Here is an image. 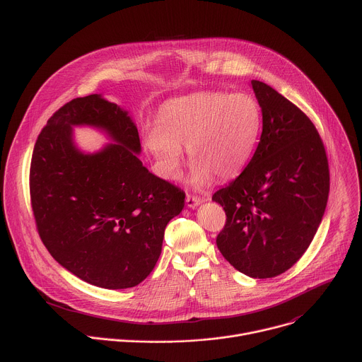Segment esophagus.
Wrapping results in <instances>:
<instances>
[{
	"mask_svg": "<svg viewBox=\"0 0 362 362\" xmlns=\"http://www.w3.org/2000/svg\"><path fill=\"white\" fill-rule=\"evenodd\" d=\"M209 199H211L209 194L202 196V197L187 194V196H186V204H187V208H192V209H193V208H196V206H199L200 203H203V202H206V200H209Z\"/></svg>",
	"mask_w": 362,
	"mask_h": 362,
	"instance_id": "1",
	"label": "esophagus"
}]
</instances>
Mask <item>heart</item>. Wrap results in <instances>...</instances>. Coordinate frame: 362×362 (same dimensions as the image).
<instances>
[{
    "mask_svg": "<svg viewBox=\"0 0 362 362\" xmlns=\"http://www.w3.org/2000/svg\"><path fill=\"white\" fill-rule=\"evenodd\" d=\"M261 129L262 110L253 95L200 91L168 101L159 123L143 130L141 141L154 169L170 180L179 176L187 147L189 182L203 186L212 176H238L252 158Z\"/></svg>",
    "mask_w": 362,
    "mask_h": 362,
    "instance_id": "b5f03b06",
    "label": "heart"
}]
</instances>
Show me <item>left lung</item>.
<instances>
[{"label":"left lung","mask_w":362,"mask_h":362,"mask_svg":"<svg viewBox=\"0 0 362 362\" xmlns=\"http://www.w3.org/2000/svg\"><path fill=\"white\" fill-rule=\"evenodd\" d=\"M262 134L245 170L212 200L226 223L216 238L225 259L257 279L284 274L311 245L322 221L329 169L308 116L271 86L252 80Z\"/></svg>","instance_id":"1"}]
</instances>
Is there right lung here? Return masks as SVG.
I'll return each mask as SVG.
<instances>
[{
	"instance_id": "obj_1",
	"label": "right lung",
	"mask_w": 362,
	"mask_h": 362,
	"mask_svg": "<svg viewBox=\"0 0 362 362\" xmlns=\"http://www.w3.org/2000/svg\"><path fill=\"white\" fill-rule=\"evenodd\" d=\"M74 125L98 128L114 143L84 153L74 143ZM140 150L129 112L101 94L69 101L35 141L30 194L40 238L87 284L126 289L144 281L162 253L168 223L185 206V192L150 173Z\"/></svg>"
}]
</instances>
